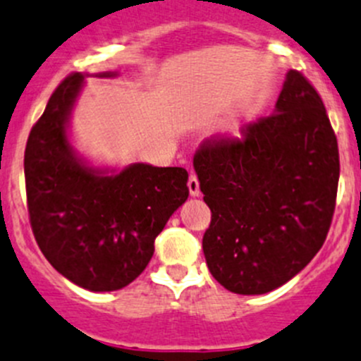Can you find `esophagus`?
<instances>
[{
    "label": "esophagus",
    "mask_w": 361,
    "mask_h": 361,
    "mask_svg": "<svg viewBox=\"0 0 361 361\" xmlns=\"http://www.w3.org/2000/svg\"><path fill=\"white\" fill-rule=\"evenodd\" d=\"M188 190H190L192 195L201 194V188H199V178L195 173H190V178H188Z\"/></svg>",
    "instance_id": "esophagus-1"
}]
</instances>
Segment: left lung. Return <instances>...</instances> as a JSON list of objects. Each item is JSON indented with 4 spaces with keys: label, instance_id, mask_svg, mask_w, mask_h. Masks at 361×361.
<instances>
[{
    "label": "left lung",
    "instance_id": "obj_1",
    "mask_svg": "<svg viewBox=\"0 0 361 361\" xmlns=\"http://www.w3.org/2000/svg\"><path fill=\"white\" fill-rule=\"evenodd\" d=\"M212 222L206 264L236 295H264L300 274L323 247L337 201V135L323 99L289 70L277 109L212 135L194 155Z\"/></svg>",
    "mask_w": 361,
    "mask_h": 361
}]
</instances>
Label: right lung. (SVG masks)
<instances>
[{"mask_svg":"<svg viewBox=\"0 0 361 361\" xmlns=\"http://www.w3.org/2000/svg\"><path fill=\"white\" fill-rule=\"evenodd\" d=\"M80 86V73L66 75L31 128L24 152L27 213L42 254L63 277L90 291H116L148 266L155 238L187 201L188 173L134 164L100 176L84 167L66 139Z\"/></svg>","mask_w":361,"mask_h":361,"instance_id":"obj_1","label":"right lung"}]
</instances>
